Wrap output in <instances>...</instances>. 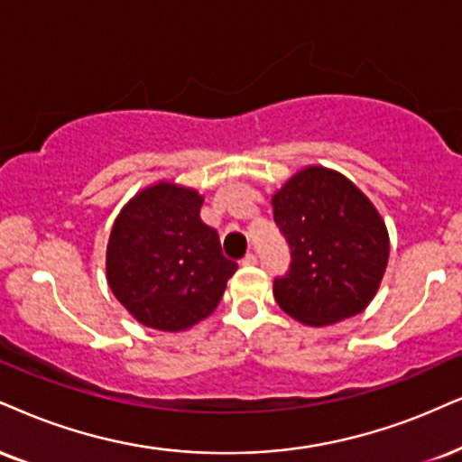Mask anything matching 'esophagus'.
I'll list each match as a JSON object with an SVG mask.
<instances>
[{"mask_svg": "<svg viewBox=\"0 0 462 462\" xmlns=\"http://www.w3.org/2000/svg\"><path fill=\"white\" fill-rule=\"evenodd\" d=\"M257 254H253V253H248V254H244V257L240 259V263L242 265H257Z\"/></svg>", "mask_w": 462, "mask_h": 462, "instance_id": "34e87169", "label": "esophagus"}]
</instances>
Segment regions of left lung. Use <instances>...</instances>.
Here are the masks:
<instances>
[{
  "label": "left lung",
  "instance_id": "8db88e82",
  "mask_svg": "<svg viewBox=\"0 0 462 462\" xmlns=\"http://www.w3.org/2000/svg\"><path fill=\"white\" fill-rule=\"evenodd\" d=\"M272 205L291 253L287 272L274 278L278 306L306 326H329L366 309L390 254L373 203L336 171L309 167Z\"/></svg>",
  "mask_w": 462,
  "mask_h": 462
}]
</instances>
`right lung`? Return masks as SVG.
<instances>
[{
	"instance_id": "obj_1",
	"label": "right lung",
	"mask_w": 462,
	"mask_h": 462,
	"mask_svg": "<svg viewBox=\"0 0 462 462\" xmlns=\"http://www.w3.org/2000/svg\"><path fill=\"white\" fill-rule=\"evenodd\" d=\"M203 197L156 184L139 192L113 225L106 278L119 304L147 328L180 332L209 317L237 263L218 231L201 220Z\"/></svg>"
}]
</instances>
